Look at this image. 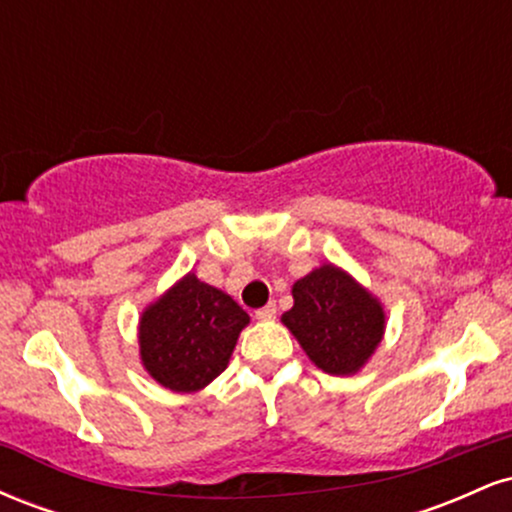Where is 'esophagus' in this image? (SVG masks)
Returning a JSON list of instances; mask_svg holds the SVG:
<instances>
[{
	"label": "esophagus",
	"instance_id": "obj_1",
	"mask_svg": "<svg viewBox=\"0 0 512 512\" xmlns=\"http://www.w3.org/2000/svg\"><path fill=\"white\" fill-rule=\"evenodd\" d=\"M274 315H276V305L274 303H267V305H264V308H260L255 313L257 320H272Z\"/></svg>",
	"mask_w": 512,
	"mask_h": 512
}]
</instances>
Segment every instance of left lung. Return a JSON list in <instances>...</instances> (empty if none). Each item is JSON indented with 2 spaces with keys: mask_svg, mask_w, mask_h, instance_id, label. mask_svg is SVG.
I'll return each instance as SVG.
<instances>
[{
  "mask_svg": "<svg viewBox=\"0 0 512 512\" xmlns=\"http://www.w3.org/2000/svg\"><path fill=\"white\" fill-rule=\"evenodd\" d=\"M281 322L330 375H356L385 337V305L346 269L325 262L293 284Z\"/></svg>",
  "mask_w": 512,
  "mask_h": 512,
  "instance_id": "obj_1",
  "label": "left lung"
}]
</instances>
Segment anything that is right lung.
<instances>
[{"instance_id": "right-lung-1", "label": "right lung", "mask_w": 512, "mask_h": 512, "mask_svg": "<svg viewBox=\"0 0 512 512\" xmlns=\"http://www.w3.org/2000/svg\"><path fill=\"white\" fill-rule=\"evenodd\" d=\"M250 315L228 293L187 272L139 315L142 366L170 392H199L228 368Z\"/></svg>"}]
</instances>
